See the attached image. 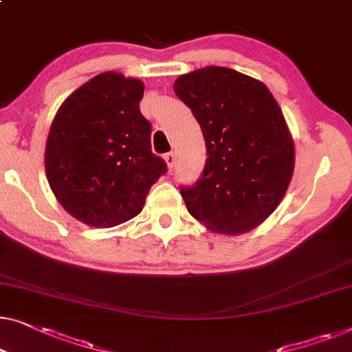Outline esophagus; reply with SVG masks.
Listing matches in <instances>:
<instances>
[{
    "label": "esophagus",
    "mask_w": 352,
    "mask_h": 352,
    "mask_svg": "<svg viewBox=\"0 0 352 352\" xmlns=\"http://www.w3.org/2000/svg\"><path fill=\"white\" fill-rule=\"evenodd\" d=\"M165 162L168 165V170H173V168L176 166V154H175V152H168V154L165 155Z\"/></svg>",
    "instance_id": "esophagus-1"
}]
</instances>
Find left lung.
I'll return each mask as SVG.
<instances>
[{
    "label": "left lung",
    "instance_id": "left-lung-1",
    "mask_svg": "<svg viewBox=\"0 0 352 352\" xmlns=\"http://www.w3.org/2000/svg\"><path fill=\"white\" fill-rule=\"evenodd\" d=\"M177 98L201 126V179L182 188L187 211L208 230L241 235L261 226L286 195L295 144L278 101L261 80L206 66L175 80Z\"/></svg>",
    "mask_w": 352,
    "mask_h": 352
}]
</instances>
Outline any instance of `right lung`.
Wrapping results in <instances>:
<instances>
[{
  "instance_id": "1",
  "label": "right lung",
  "mask_w": 352,
  "mask_h": 352,
  "mask_svg": "<svg viewBox=\"0 0 352 352\" xmlns=\"http://www.w3.org/2000/svg\"><path fill=\"white\" fill-rule=\"evenodd\" d=\"M140 79L106 71L74 90L54 117L45 176L55 198L85 226L109 228L142 211L166 164L151 151Z\"/></svg>"
}]
</instances>
